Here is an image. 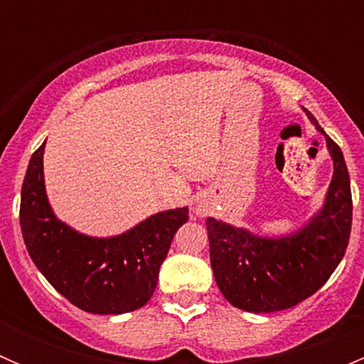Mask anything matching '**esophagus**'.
Instances as JSON below:
<instances>
[{
    "instance_id": "1",
    "label": "esophagus",
    "mask_w": 364,
    "mask_h": 364,
    "mask_svg": "<svg viewBox=\"0 0 364 364\" xmlns=\"http://www.w3.org/2000/svg\"><path fill=\"white\" fill-rule=\"evenodd\" d=\"M196 216H197V218H203V216H204V209L196 208Z\"/></svg>"
}]
</instances>
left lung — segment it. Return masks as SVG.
I'll return each instance as SVG.
<instances>
[{
    "label": "left lung",
    "mask_w": 364,
    "mask_h": 364,
    "mask_svg": "<svg viewBox=\"0 0 364 364\" xmlns=\"http://www.w3.org/2000/svg\"><path fill=\"white\" fill-rule=\"evenodd\" d=\"M304 112L326 137L333 159V179L321 211L296 232L277 237L205 220L216 285L232 306L252 314L287 310L315 294L338 267L350 237V178L343 153Z\"/></svg>",
    "instance_id": "obj_1"
}]
</instances>
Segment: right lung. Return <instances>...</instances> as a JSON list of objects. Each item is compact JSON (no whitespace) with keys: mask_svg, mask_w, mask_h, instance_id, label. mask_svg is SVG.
<instances>
[{"mask_svg":"<svg viewBox=\"0 0 364 364\" xmlns=\"http://www.w3.org/2000/svg\"><path fill=\"white\" fill-rule=\"evenodd\" d=\"M46 142L33 153L21 192V230L29 257L50 285L90 314L119 315L151 299L161 262L188 208L151 215L111 237L77 232L54 215L43 181Z\"/></svg>","mask_w":364,"mask_h":364,"instance_id":"1","label":"right lung"}]
</instances>
